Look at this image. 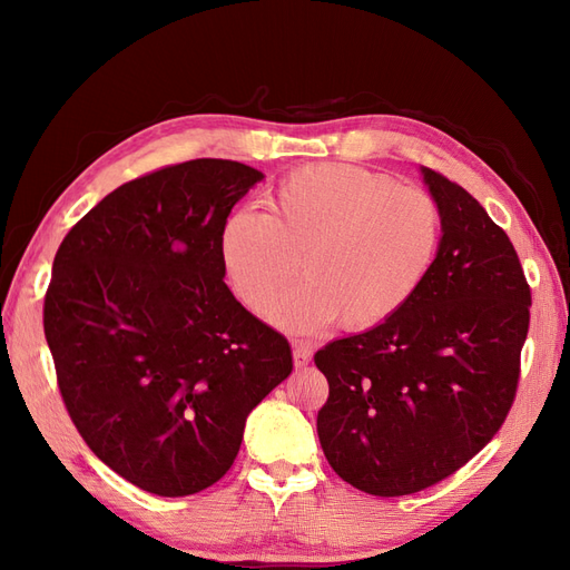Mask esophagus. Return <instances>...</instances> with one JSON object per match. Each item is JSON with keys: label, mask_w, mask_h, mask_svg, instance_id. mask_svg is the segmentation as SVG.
<instances>
[{"label": "esophagus", "mask_w": 570, "mask_h": 570, "mask_svg": "<svg viewBox=\"0 0 570 570\" xmlns=\"http://www.w3.org/2000/svg\"><path fill=\"white\" fill-rule=\"evenodd\" d=\"M312 356H314L312 344L295 342V347H292V358H295V366H297V368L308 366V361H312Z\"/></svg>", "instance_id": "obj_1"}]
</instances>
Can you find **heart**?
Segmentation results:
<instances>
[{"instance_id": "obj_1", "label": "heart", "mask_w": 570, "mask_h": 570, "mask_svg": "<svg viewBox=\"0 0 570 570\" xmlns=\"http://www.w3.org/2000/svg\"><path fill=\"white\" fill-rule=\"evenodd\" d=\"M442 235L425 189L347 164L292 170L266 197V214L235 209L223 220L218 254L235 297L266 306L302 268L306 281L268 306L287 331L387 321L416 295Z\"/></svg>"}]
</instances>
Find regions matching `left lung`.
Masks as SVG:
<instances>
[{"label": "left lung", "mask_w": 570, "mask_h": 570, "mask_svg": "<svg viewBox=\"0 0 570 570\" xmlns=\"http://www.w3.org/2000/svg\"><path fill=\"white\" fill-rule=\"evenodd\" d=\"M442 214L425 281L400 312L325 344L316 428L352 488L421 492L485 446L513 404L530 323V287L509 235L465 189L421 168Z\"/></svg>", "instance_id": "8db88e82"}]
</instances>
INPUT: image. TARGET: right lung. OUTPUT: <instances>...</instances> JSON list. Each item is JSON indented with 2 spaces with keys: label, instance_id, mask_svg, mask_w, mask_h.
<instances>
[{
  "label": "right lung",
  "instance_id": "right-lung-1",
  "mask_svg": "<svg viewBox=\"0 0 570 570\" xmlns=\"http://www.w3.org/2000/svg\"><path fill=\"white\" fill-rule=\"evenodd\" d=\"M258 180L228 159L154 170L101 199L55 256L45 337L68 416L145 492L212 488L252 409L292 373L287 340L223 283L220 226Z\"/></svg>",
  "mask_w": 570,
  "mask_h": 570
}]
</instances>
